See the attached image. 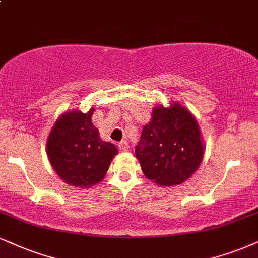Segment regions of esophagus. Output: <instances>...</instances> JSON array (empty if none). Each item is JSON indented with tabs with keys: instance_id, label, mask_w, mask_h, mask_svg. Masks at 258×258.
<instances>
[{
	"instance_id": "esophagus-1",
	"label": "esophagus",
	"mask_w": 258,
	"mask_h": 258,
	"mask_svg": "<svg viewBox=\"0 0 258 258\" xmlns=\"http://www.w3.org/2000/svg\"><path fill=\"white\" fill-rule=\"evenodd\" d=\"M118 147H119V151H122V152L128 151V149H129L128 141H126V140H123V141H120L118 144Z\"/></svg>"
}]
</instances>
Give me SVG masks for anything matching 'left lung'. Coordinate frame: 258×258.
<instances>
[{
	"mask_svg": "<svg viewBox=\"0 0 258 258\" xmlns=\"http://www.w3.org/2000/svg\"><path fill=\"white\" fill-rule=\"evenodd\" d=\"M144 126L135 154L148 179L160 185L183 183L197 170L203 158L199 125L192 114L178 104L153 110Z\"/></svg>",
	"mask_w": 258,
	"mask_h": 258,
	"instance_id": "1",
	"label": "left lung"
}]
</instances>
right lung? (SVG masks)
Wrapping results in <instances>:
<instances>
[{
    "label": "right lung",
    "instance_id": "add662e5",
    "mask_svg": "<svg viewBox=\"0 0 258 258\" xmlns=\"http://www.w3.org/2000/svg\"><path fill=\"white\" fill-rule=\"evenodd\" d=\"M93 109L64 113L47 139V157L56 173L73 186H91L106 174L116 146L100 139L92 123Z\"/></svg>",
    "mask_w": 258,
    "mask_h": 258
}]
</instances>
